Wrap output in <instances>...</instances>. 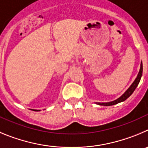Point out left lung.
<instances>
[{"label":"left lung","instance_id":"8db88e82","mask_svg":"<svg viewBox=\"0 0 148 148\" xmlns=\"http://www.w3.org/2000/svg\"><path fill=\"white\" fill-rule=\"evenodd\" d=\"M142 70H143V67H142V62H141V66H140V70H139V72L137 75V77L136 78V79L134 80V82H133L132 85L128 88L125 92L120 97H119L118 99H116V100L112 101V102H96L97 105H99V106H114V105H116L117 103H119V102H122L123 101L126 100V99L130 97L131 94L134 93V91L135 90V89L136 88V87L139 85V82H140L141 77L142 76Z\"/></svg>","mask_w":148,"mask_h":148}]
</instances>
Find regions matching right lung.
Listing matches in <instances>:
<instances>
[{
	"mask_svg": "<svg viewBox=\"0 0 148 148\" xmlns=\"http://www.w3.org/2000/svg\"><path fill=\"white\" fill-rule=\"evenodd\" d=\"M32 110H35V111H39V110H33V109H32Z\"/></svg>",
	"mask_w": 148,
	"mask_h": 148,
	"instance_id": "1",
	"label": "right lung"
}]
</instances>
